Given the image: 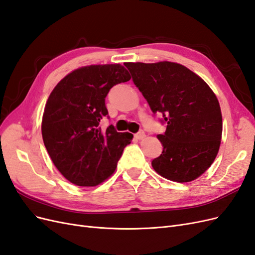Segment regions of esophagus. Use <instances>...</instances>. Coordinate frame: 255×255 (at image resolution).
<instances>
[{
    "label": "esophagus",
    "mask_w": 255,
    "mask_h": 255,
    "mask_svg": "<svg viewBox=\"0 0 255 255\" xmlns=\"http://www.w3.org/2000/svg\"><path fill=\"white\" fill-rule=\"evenodd\" d=\"M144 136H145V134H144V132L143 130H139V132L138 133H136L135 135H134V137L136 138L137 140H140V139H143L144 138Z\"/></svg>",
    "instance_id": "esophagus-1"
}]
</instances>
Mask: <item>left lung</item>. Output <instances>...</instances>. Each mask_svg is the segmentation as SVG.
<instances>
[{
  "label": "left lung",
  "instance_id": "left-lung-1",
  "mask_svg": "<svg viewBox=\"0 0 255 255\" xmlns=\"http://www.w3.org/2000/svg\"><path fill=\"white\" fill-rule=\"evenodd\" d=\"M135 86L166 132L157 135L163 152L152 167L166 179L194 181L213 164L222 134L220 105L210 86L180 64L126 63Z\"/></svg>",
  "mask_w": 255,
  "mask_h": 255
}]
</instances>
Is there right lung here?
Returning a JSON list of instances; mask_svg holds the SVG:
<instances>
[{
	"mask_svg": "<svg viewBox=\"0 0 255 255\" xmlns=\"http://www.w3.org/2000/svg\"><path fill=\"white\" fill-rule=\"evenodd\" d=\"M129 80L119 64L92 65L69 73L51 92L43 142L58 171L78 186H96L111 176L132 140L133 134L119 133L113 125L105 130L99 126L109 115L105 98L111 88Z\"/></svg>",
	"mask_w": 255,
	"mask_h": 255,
	"instance_id": "obj_1",
	"label": "right lung"
}]
</instances>
